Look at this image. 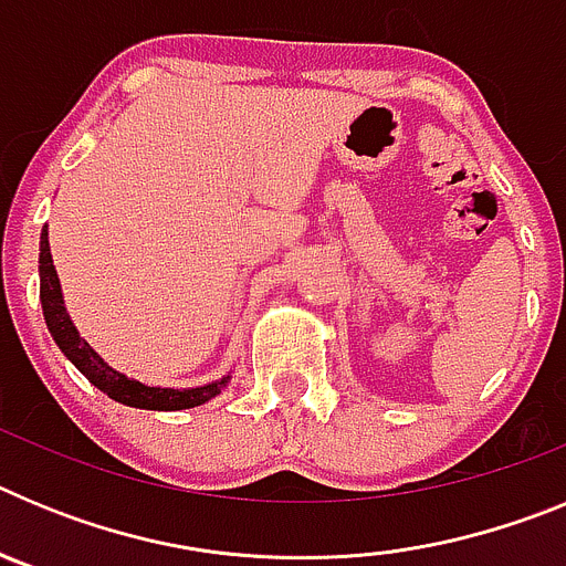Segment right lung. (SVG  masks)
I'll return each mask as SVG.
<instances>
[{"mask_svg":"<svg viewBox=\"0 0 566 566\" xmlns=\"http://www.w3.org/2000/svg\"><path fill=\"white\" fill-rule=\"evenodd\" d=\"M39 300H42L44 323H48L50 337L56 339L64 357L76 365L78 371L96 385L98 391H104L115 402L142 408V411H187V408L214 399L229 385V374H223L221 379L195 385V388H161V385L138 382V379L127 377V374L115 371L113 365L87 339H82L76 323L70 319L67 306H64L62 283H59L53 254H50L48 227L42 229V240H39Z\"/></svg>","mask_w":566,"mask_h":566,"instance_id":"add662e5","label":"right lung"}]
</instances>
